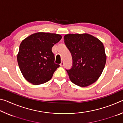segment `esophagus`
Masks as SVG:
<instances>
[{
	"label": "esophagus",
	"mask_w": 123,
	"mask_h": 123,
	"mask_svg": "<svg viewBox=\"0 0 123 123\" xmlns=\"http://www.w3.org/2000/svg\"><path fill=\"white\" fill-rule=\"evenodd\" d=\"M60 66H61V67L64 66V62H63V61H62V62H61V63H60Z\"/></svg>",
	"instance_id": "1"
}]
</instances>
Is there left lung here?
<instances>
[{
	"mask_svg": "<svg viewBox=\"0 0 123 123\" xmlns=\"http://www.w3.org/2000/svg\"><path fill=\"white\" fill-rule=\"evenodd\" d=\"M64 39L72 56V67L66 70L70 80L82 87L94 83L100 76L106 61L103 43L86 33L67 34Z\"/></svg>",
	"mask_w": 123,
	"mask_h": 123,
	"instance_id": "1",
	"label": "left lung"
}]
</instances>
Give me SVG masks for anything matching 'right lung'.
<instances>
[{
	"label": "right lung",
	"instance_id": "add662e5",
	"mask_svg": "<svg viewBox=\"0 0 123 123\" xmlns=\"http://www.w3.org/2000/svg\"><path fill=\"white\" fill-rule=\"evenodd\" d=\"M59 34L39 32L22 41L17 54V61L24 78L33 85L48 81L59 64L54 62L52 47L61 40Z\"/></svg>",
	"mask_w": 123,
	"mask_h": 123
}]
</instances>
